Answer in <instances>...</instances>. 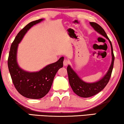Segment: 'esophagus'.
<instances>
[{
	"label": "esophagus",
	"mask_w": 124,
	"mask_h": 124,
	"mask_svg": "<svg viewBox=\"0 0 124 124\" xmlns=\"http://www.w3.org/2000/svg\"><path fill=\"white\" fill-rule=\"evenodd\" d=\"M69 63V62L68 60H67V59H64V62H63V65L64 66H67L68 65Z\"/></svg>",
	"instance_id": "obj_1"
}]
</instances>
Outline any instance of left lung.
<instances>
[{
  "instance_id": "left-lung-1",
  "label": "left lung",
  "mask_w": 124,
  "mask_h": 124,
  "mask_svg": "<svg viewBox=\"0 0 124 124\" xmlns=\"http://www.w3.org/2000/svg\"><path fill=\"white\" fill-rule=\"evenodd\" d=\"M90 24L94 29V30L96 31H97L100 34L106 38L109 42L111 47L112 62L111 66H110L106 75L99 81L93 83H87L82 80L79 76L77 75V74L73 70L70 66H68L67 72L68 75L69 84H70L74 93L77 94L78 96L82 98H89L94 96L99 93L100 91H101L106 87L109 82L110 77L111 76L115 60L112 45L111 42L110 41L109 39L108 38L107 35L104 29L99 25L95 23L90 22Z\"/></svg>"
}]
</instances>
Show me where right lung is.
<instances>
[{"mask_svg":"<svg viewBox=\"0 0 124 124\" xmlns=\"http://www.w3.org/2000/svg\"><path fill=\"white\" fill-rule=\"evenodd\" d=\"M43 20L41 18L29 23L17 34L11 45L8 59V69L15 88L20 94L29 99H37L44 97L50 91L55 74L63 67L64 57L46 66L38 72H26L18 65L17 52L18 44L33 25Z\"/></svg>","mask_w":124,"mask_h":124,"instance_id":"right-lung-1","label":"right lung"}]
</instances>
